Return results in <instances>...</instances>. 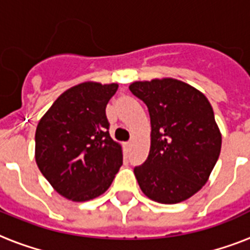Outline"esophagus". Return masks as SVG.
Masks as SVG:
<instances>
[{
  "mask_svg": "<svg viewBox=\"0 0 250 250\" xmlns=\"http://www.w3.org/2000/svg\"><path fill=\"white\" fill-rule=\"evenodd\" d=\"M125 149H127V150H129V149H131V146H132V141H128V143H125Z\"/></svg>",
  "mask_w": 250,
  "mask_h": 250,
  "instance_id": "34e87169",
  "label": "esophagus"
}]
</instances>
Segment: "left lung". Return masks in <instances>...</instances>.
Returning <instances> with one entry per match:
<instances>
[{
    "label": "left lung",
    "instance_id": "obj_1",
    "mask_svg": "<svg viewBox=\"0 0 250 250\" xmlns=\"http://www.w3.org/2000/svg\"><path fill=\"white\" fill-rule=\"evenodd\" d=\"M129 90L150 115V150L133 168L143 193L160 204L186 201L205 186L221 153L222 135L205 94L180 80L135 82Z\"/></svg>",
    "mask_w": 250,
    "mask_h": 250
}]
</instances>
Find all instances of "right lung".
Returning a JSON list of instances; mask_svg holds the SVG:
<instances>
[{"label": "right lung", "mask_w": 250, "mask_h": 250, "mask_svg": "<svg viewBox=\"0 0 250 250\" xmlns=\"http://www.w3.org/2000/svg\"><path fill=\"white\" fill-rule=\"evenodd\" d=\"M118 84L85 82L64 90L41 118L35 158L41 174L63 197L83 202L101 196L123 164L110 137L106 105Z\"/></svg>", "instance_id": "obj_1"}]
</instances>
